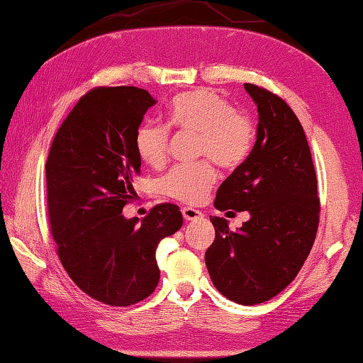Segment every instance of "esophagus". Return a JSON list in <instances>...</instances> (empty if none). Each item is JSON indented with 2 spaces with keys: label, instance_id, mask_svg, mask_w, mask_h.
Wrapping results in <instances>:
<instances>
[{
  "label": "esophagus",
  "instance_id": "obj_1",
  "mask_svg": "<svg viewBox=\"0 0 363 363\" xmlns=\"http://www.w3.org/2000/svg\"><path fill=\"white\" fill-rule=\"evenodd\" d=\"M182 213H183V218H185L186 221H194V220L202 218V212L196 211V208H193V207H183Z\"/></svg>",
  "mask_w": 363,
  "mask_h": 363
}]
</instances>
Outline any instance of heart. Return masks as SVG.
<instances>
[{"instance_id": "heart-1", "label": "heart", "mask_w": 363, "mask_h": 363, "mask_svg": "<svg viewBox=\"0 0 363 363\" xmlns=\"http://www.w3.org/2000/svg\"><path fill=\"white\" fill-rule=\"evenodd\" d=\"M169 125L196 133L198 156H206L223 169H234L250 155L255 143V124L244 113L236 111L231 101L208 89L183 92L172 100L167 111ZM170 129L155 121H143L137 127L135 151L140 161L161 169L167 161ZM217 182L212 162L178 165L162 178V193L169 198L199 204Z\"/></svg>"}]
</instances>
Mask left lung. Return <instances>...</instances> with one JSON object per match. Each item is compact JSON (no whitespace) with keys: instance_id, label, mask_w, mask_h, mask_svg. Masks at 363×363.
Returning <instances> with one entry per match:
<instances>
[{"instance_id":"obj_1","label":"left lung","mask_w":363,"mask_h":363,"mask_svg":"<svg viewBox=\"0 0 363 363\" xmlns=\"http://www.w3.org/2000/svg\"><path fill=\"white\" fill-rule=\"evenodd\" d=\"M258 110L257 142L221 183L215 207L247 211L238 231L211 217L215 240L206 264L215 287L234 303H264L294 281L313 249L320 202L306 135L294 110L255 84H244Z\"/></svg>"}]
</instances>
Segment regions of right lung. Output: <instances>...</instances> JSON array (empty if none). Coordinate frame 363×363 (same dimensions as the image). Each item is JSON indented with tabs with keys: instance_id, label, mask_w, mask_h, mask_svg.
<instances>
[{
	"instance_id": "1",
	"label": "right lung",
	"mask_w": 363,
	"mask_h": 363,
	"mask_svg": "<svg viewBox=\"0 0 363 363\" xmlns=\"http://www.w3.org/2000/svg\"><path fill=\"white\" fill-rule=\"evenodd\" d=\"M155 104L133 86L92 89L59 127L46 162L60 263L84 294L110 306H130L155 291L157 244L183 225L174 204L152 207L140 225L123 215L142 165L135 130Z\"/></svg>"
}]
</instances>
